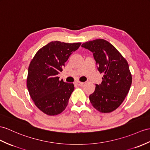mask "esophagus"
Wrapping results in <instances>:
<instances>
[{
  "mask_svg": "<svg viewBox=\"0 0 150 150\" xmlns=\"http://www.w3.org/2000/svg\"><path fill=\"white\" fill-rule=\"evenodd\" d=\"M76 85H79V86H82V85H83V84H84V83L80 82V81H76Z\"/></svg>",
  "mask_w": 150,
  "mask_h": 150,
  "instance_id": "1",
  "label": "esophagus"
}]
</instances>
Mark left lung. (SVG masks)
<instances>
[{
    "instance_id": "1",
    "label": "left lung",
    "mask_w": 150,
    "mask_h": 150,
    "mask_svg": "<svg viewBox=\"0 0 150 150\" xmlns=\"http://www.w3.org/2000/svg\"><path fill=\"white\" fill-rule=\"evenodd\" d=\"M89 50L103 73V81L96 85V90L89 98L93 107L100 112H111L117 109L125 99L132 84V74L127 61L116 47L103 39L83 43Z\"/></svg>"
}]
</instances>
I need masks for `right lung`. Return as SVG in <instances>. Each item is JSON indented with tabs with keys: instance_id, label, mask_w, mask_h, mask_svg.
I'll return each instance as SVG.
<instances>
[{
	"instance_id": "1",
	"label": "right lung",
	"mask_w": 150,
	"mask_h": 150,
	"mask_svg": "<svg viewBox=\"0 0 150 150\" xmlns=\"http://www.w3.org/2000/svg\"><path fill=\"white\" fill-rule=\"evenodd\" d=\"M81 44L50 42L39 50L30 62L27 78L28 92L37 108L47 115H57L67 107L74 86L59 80L58 74Z\"/></svg>"
}]
</instances>
